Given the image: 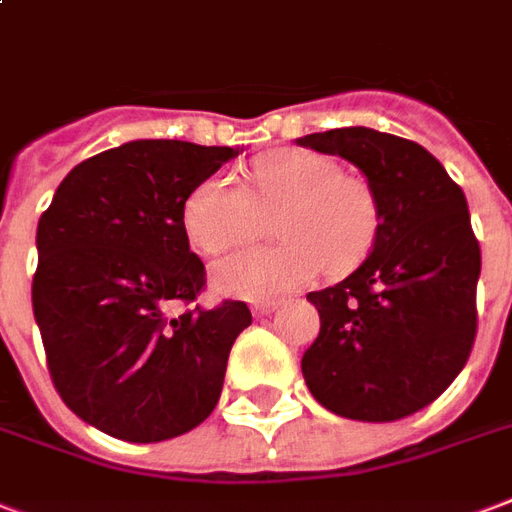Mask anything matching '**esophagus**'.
I'll return each instance as SVG.
<instances>
[{
  "label": "esophagus",
  "mask_w": 512,
  "mask_h": 512,
  "mask_svg": "<svg viewBox=\"0 0 512 512\" xmlns=\"http://www.w3.org/2000/svg\"><path fill=\"white\" fill-rule=\"evenodd\" d=\"M280 307V299H261V302H253V313L256 315H270Z\"/></svg>",
  "instance_id": "esophagus-1"
}]
</instances>
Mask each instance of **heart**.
<instances>
[{
  "mask_svg": "<svg viewBox=\"0 0 512 512\" xmlns=\"http://www.w3.org/2000/svg\"><path fill=\"white\" fill-rule=\"evenodd\" d=\"M272 216L280 240L218 261L215 286L234 297H272L353 270L372 251L380 202L370 180L343 172L321 153L288 148L253 161L248 191L232 178L202 180L186 199L183 224L191 242L210 256L253 240Z\"/></svg>",
  "mask_w": 512,
  "mask_h": 512,
  "instance_id": "b5f03b06",
  "label": "heart"
}]
</instances>
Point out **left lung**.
Segmentation results:
<instances>
[{"label":"left lung","mask_w":512,"mask_h":512,"mask_svg":"<svg viewBox=\"0 0 512 512\" xmlns=\"http://www.w3.org/2000/svg\"><path fill=\"white\" fill-rule=\"evenodd\" d=\"M297 142L356 164L380 202L367 261L307 294L321 315L302 356L307 388L353 421L410 416L464 370L478 332L480 245L464 191L432 153L397 134L348 126Z\"/></svg>","instance_id":"8db88e82"}]
</instances>
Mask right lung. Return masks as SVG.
<instances>
[{
    "label": "right lung",
    "mask_w": 512,
    "mask_h": 512,
    "mask_svg": "<svg viewBox=\"0 0 512 512\" xmlns=\"http://www.w3.org/2000/svg\"><path fill=\"white\" fill-rule=\"evenodd\" d=\"M234 148L134 140L80 161L37 224L34 318L64 405L126 443L191 432L218 405L245 302L195 305L205 264L188 248V194Z\"/></svg>",
    "instance_id": "right-lung-1"
}]
</instances>
